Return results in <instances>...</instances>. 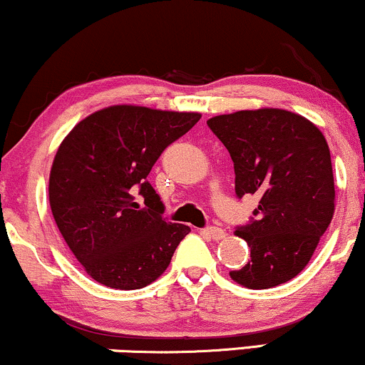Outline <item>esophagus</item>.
<instances>
[{"label": "esophagus", "instance_id": "34e87169", "mask_svg": "<svg viewBox=\"0 0 365 365\" xmlns=\"http://www.w3.org/2000/svg\"><path fill=\"white\" fill-rule=\"evenodd\" d=\"M201 234L207 235V237L213 239V241H222V239H225V230L224 229H218V227H208V229H203L201 230Z\"/></svg>", "mask_w": 365, "mask_h": 365}]
</instances>
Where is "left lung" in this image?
I'll return each instance as SVG.
<instances>
[{"label": "left lung", "instance_id": "8db88e82", "mask_svg": "<svg viewBox=\"0 0 365 365\" xmlns=\"http://www.w3.org/2000/svg\"><path fill=\"white\" fill-rule=\"evenodd\" d=\"M207 124L234 162L235 192L259 196L250 225L235 230L251 259L229 275L252 290L272 289L306 268L335 213V181L323 133L275 107L237 110Z\"/></svg>", "mask_w": 365, "mask_h": 365}]
</instances>
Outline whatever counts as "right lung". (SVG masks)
Returning <instances> with one entry per match:
<instances>
[{
	"mask_svg": "<svg viewBox=\"0 0 365 365\" xmlns=\"http://www.w3.org/2000/svg\"><path fill=\"white\" fill-rule=\"evenodd\" d=\"M200 118L119 104L87 115L64 136L51 165V212L64 242L98 284L119 290L150 285L191 232L162 220L164 205L147 175ZM136 192L147 209L134 201Z\"/></svg>",
	"mask_w": 365,
	"mask_h": 365,
	"instance_id": "right-lung-1",
	"label": "right lung"
}]
</instances>
